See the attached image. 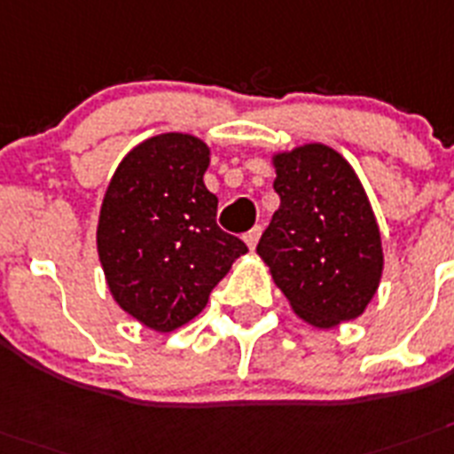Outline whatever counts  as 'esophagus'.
Segmentation results:
<instances>
[{"label":"esophagus","mask_w":454,"mask_h":454,"mask_svg":"<svg viewBox=\"0 0 454 454\" xmlns=\"http://www.w3.org/2000/svg\"><path fill=\"white\" fill-rule=\"evenodd\" d=\"M261 233H262V228L261 226H254L249 231V233L245 235V242H247V245H249V249H256L258 239H261Z\"/></svg>","instance_id":"obj_1"}]
</instances>
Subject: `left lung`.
<instances>
[{
	"label": "left lung",
	"mask_w": 454,
	"mask_h": 454,
	"mask_svg": "<svg viewBox=\"0 0 454 454\" xmlns=\"http://www.w3.org/2000/svg\"><path fill=\"white\" fill-rule=\"evenodd\" d=\"M279 209L256 251L293 311L318 327L363 314L383 272L374 212L344 156L304 145L274 156Z\"/></svg>",
	"instance_id": "left-lung-1"
}]
</instances>
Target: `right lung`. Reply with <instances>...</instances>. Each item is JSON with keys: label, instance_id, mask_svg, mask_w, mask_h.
<instances>
[{"label": "right lung", "instance_id": "add662e5", "mask_svg": "<svg viewBox=\"0 0 454 454\" xmlns=\"http://www.w3.org/2000/svg\"><path fill=\"white\" fill-rule=\"evenodd\" d=\"M209 150L186 133H161L124 156L108 184L97 245L121 309L170 333L205 309L247 245L216 226L203 175Z\"/></svg>", "mask_w": 454, "mask_h": 454}]
</instances>
